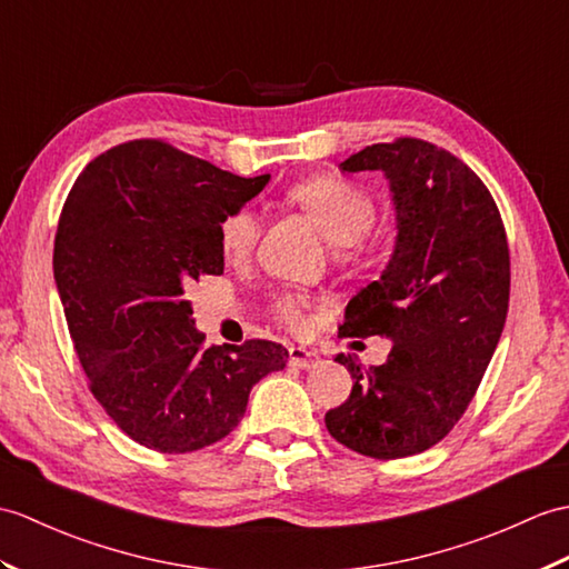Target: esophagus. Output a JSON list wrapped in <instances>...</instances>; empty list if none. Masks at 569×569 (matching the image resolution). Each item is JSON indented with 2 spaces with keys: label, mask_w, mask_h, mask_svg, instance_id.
<instances>
[{
  "label": "esophagus",
  "mask_w": 569,
  "mask_h": 569,
  "mask_svg": "<svg viewBox=\"0 0 569 569\" xmlns=\"http://www.w3.org/2000/svg\"><path fill=\"white\" fill-rule=\"evenodd\" d=\"M317 361H320V356H317L310 349L290 347V351H288V363L296 366V368H302V371H310V368L317 366Z\"/></svg>",
  "instance_id": "esophagus-1"
}]
</instances>
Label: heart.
Here are the masks:
<instances>
[{
    "instance_id": "heart-1",
    "label": "heart",
    "mask_w": 569,
    "mask_h": 569,
    "mask_svg": "<svg viewBox=\"0 0 569 569\" xmlns=\"http://www.w3.org/2000/svg\"><path fill=\"white\" fill-rule=\"evenodd\" d=\"M288 201L298 206L335 244L332 257L341 267H353L371 252L376 201L359 183L335 174L310 177L288 191ZM259 228L261 222L254 208L240 206L230 210L218 224L222 257L232 263L247 261L257 249ZM276 312L290 327H302V320H306L298 296H283L276 302Z\"/></svg>"
}]
</instances>
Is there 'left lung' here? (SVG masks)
<instances>
[{
    "instance_id": "8db88e82",
    "label": "left lung",
    "mask_w": 569,
    "mask_h": 569,
    "mask_svg": "<svg viewBox=\"0 0 569 569\" xmlns=\"http://www.w3.org/2000/svg\"><path fill=\"white\" fill-rule=\"evenodd\" d=\"M341 171L380 169L398 240L380 281L356 293L341 337H386L388 361L349 366V400L325 415L339 443L378 460L427 451L463 417L509 310V244L492 193L475 171L417 138L368 144Z\"/></svg>"
}]
</instances>
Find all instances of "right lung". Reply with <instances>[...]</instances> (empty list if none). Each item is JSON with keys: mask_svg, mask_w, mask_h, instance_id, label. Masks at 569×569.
<instances>
[{"mask_svg": "<svg viewBox=\"0 0 569 569\" xmlns=\"http://www.w3.org/2000/svg\"><path fill=\"white\" fill-rule=\"evenodd\" d=\"M162 140H133L89 162L62 206L52 271L89 390L118 429L160 453L224 439L249 390L281 371L267 339L203 347L187 298L220 276L218 224L267 187Z\"/></svg>", "mask_w": 569, "mask_h": 569, "instance_id": "obj_1", "label": "right lung"}]
</instances>
